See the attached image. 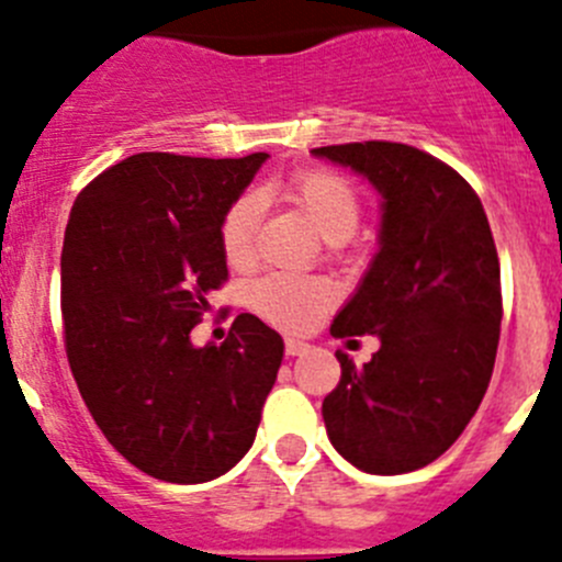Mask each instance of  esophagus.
Here are the masks:
<instances>
[{
  "label": "esophagus",
  "mask_w": 562,
  "mask_h": 562,
  "mask_svg": "<svg viewBox=\"0 0 562 562\" xmlns=\"http://www.w3.org/2000/svg\"><path fill=\"white\" fill-rule=\"evenodd\" d=\"M307 352V344H302V340L296 338H285V355L288 358H299V355Z\"/></svg>",
  "instance_id": "1"
}]
</instances>
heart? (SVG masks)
<instances>
[{"instance_id": "b5f03b06", "label": "heart", "mask_w": 562, "mask_h": 562, "mask_svg": "<svg viewBox=\"0 0 562 562\" xmlns=\"http://www.w3.org/2000/svg\"><path fill=\"white\" fill-rule=\"evenodd\" d=\"M282 196L329 244H344L355 238L363 222L360 191L340 171L322 169V166L299 169L285 182ZM260 224H263V202L255 193H244L227 207L218 224V244H222L224 260L233 269L246 271L257 263ZM335 299H338V291L324 277L285 274V271L257 280L249 291L251 311L288 333H302L311 327L322 313L335 305Z\"/></svg>"}]
</instances>
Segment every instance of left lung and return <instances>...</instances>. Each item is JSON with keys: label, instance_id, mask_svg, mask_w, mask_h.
Returning a JSON list of instances; mask_svg holds the SVG:
<instances>
[{"label": "left lung", "instance_id": "left-lung-1", "mask_svg": "<svg viewBox=\"0 0 562 562\" xmlns=\"http://www.w3.org/2000/svg\"><path fill=\"white\" fill-rule=\"evenodd\" d=\"M313 155L369 177L382 193L380 251L335 338L376 335L363 369L335 352L324 396L333 447L369 474H405L452 447L494 374L502 324L499 255L474 188L429 151L391 140Z\"/></svg>", "mask_w": 562, "mask_h": 562}]
</instances>
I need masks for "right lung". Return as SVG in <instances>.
Masks as SVG:
<instances>
[{
    "label": "right lung",
    "instance_id": "1",
    "mask_svg": "<svg viewBox=\"0 0 562 562\" xmlns=\"http://www.w3.org/2000/svg\"><path fill=\"white\" fill-rule=\"evenodd\" d=\"M140 151L75 199L63 235L66 358L110 447L162 482H207L255 440L282 338L240 313L224 344L191 329L227 282L218 224L263 166Z\"/></svg>",
    "mask_w": 562,
    "mask_h": 562
}]
</instances>
